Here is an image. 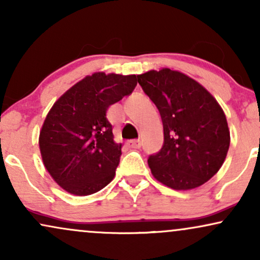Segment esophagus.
Here are the masks:
<instances>
[{
	"label": "esophagus",
	"instance_id": "esophagus-1",
	"mask_svg": "<svg viewBox=\"0 0 260 260\" xmlns=\"http://www.w3.org/2000/svg\"><path fill=\"white\" fill-rule=\"evenodd\" d=\"M127 146H129L130 148L137 149V148H140L141 146H142V143H141L140 140H131V141H129V142H127Z\"/></svg>",
	"mask_w": 260,
	"mask_h": 260
}]
</instances>
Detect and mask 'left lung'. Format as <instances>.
<instances>
[{
    "label": "left lung",
    "instance_id": "obj_1",
    "mask_svg": "<svg viewBox=\"0 0 260 260\" xmlns=\"http://www.w3.org/2000/svg\"><path fill=\"white\" fill-rule=\"evenodd\" d=\"M137 79L164 126L162 148L148 158L153 177L175 190L206 183L222 168L230 145L222 107L200 83L179 71L150 70Z\"/></svg>",
    "mask_w": 260,
    "mask_h": 260
}]
</instances>
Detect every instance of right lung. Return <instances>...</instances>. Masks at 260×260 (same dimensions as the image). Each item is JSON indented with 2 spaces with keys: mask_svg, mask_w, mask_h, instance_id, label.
I'll return each mask as SVG.
<instances>
[{
  "mask_svg": "<svg viewBox=\"0 0 260 260\" xmlns=\"http://www.w3.org/2000/svg\"><path fill=\"white\" fill-rule=\"evenodd\" d=\"M136 75L95 72L77 82L48 112L40 131L44 168L67 193L86 197L114 178L121 143L114 142L108 107L130 95Z\"/></svg>",
  "mask_w": 260,
  "mask_h": 260,
  "instance_id": "1",
  "label": "right lung"
}]
</instances>
